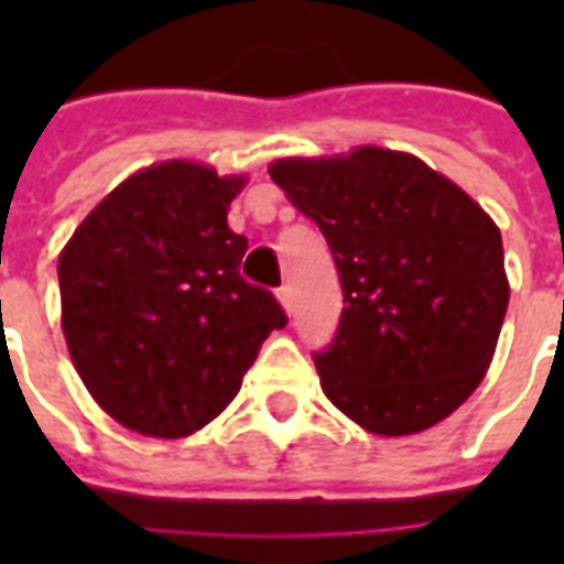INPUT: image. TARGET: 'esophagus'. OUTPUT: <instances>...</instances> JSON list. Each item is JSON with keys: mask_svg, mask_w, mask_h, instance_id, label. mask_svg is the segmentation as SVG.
<instances>
[{"mask_svg": "<svg viewBox=\"0 0 564 564\" xmlns=\"http://www.w3.org/2000/svg\"><path fill=\"white\" fill-rule=\"evenodd\" d=\"M278 299H281L283 311H293V286L290 283H283L281 290H278Z\"/></svg>", "mask_w": 564, "mask_h": 564, "instance_id": "obj_1", "label": "esophagus"}]
</instances>
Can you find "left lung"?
I'll return each instance as SVG.
<instances>
[{
    "label": "left lung",
    "mask_w": 564,
    "mask_h": 564,
    "mask_svg": "<svg viewBox=\"0 0 564 564\" xmlns=\"http://www.w3.org/2000/svg\"><path fill=\"white\" fill-rule=\"evenodd\" d=\"M269 174L317 223L338 265L341 323L314 354L326 399L390 437L453 414L492 362L510 299L489 214L399 150L293 156Z\"/></svg>",
    "instance_id": "obj_1"
}]
</instances>
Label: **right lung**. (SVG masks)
<instances>
[{"instance_id":"add662e5","label":"right lung","mask_w":564,"mask_h":564,"mask_svg":"<svg viewBox=\"0 0 564 564\" xmlns=\"http://www.w3.org/2000/svg\"><path fill=\"white\" fill-rule=\"evenodd\" d=\"M245 177L169 160L132 174L59 253L68 354L105 414L184 437L232 402L274 329L278 299L241 278L226 210Z\"/></svg>"}]
</instances>
